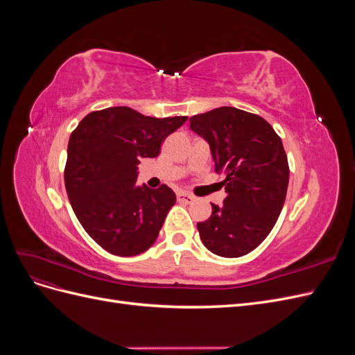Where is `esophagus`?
Here are the masks:
<instances>
[{"label":"esophagus","instance_id":"1","mask_svg":"<svg viewBox=\"0 0 355 355\" xmlns=\"http://www.w3.org/2000/svg\"><path fill=\"white\" fill-rule=\"evenodd\" d=\"M178 200L180 201V202H187V204H189V202H192L196 200V197L194 196H191V194H188V192H179L178 194Z\"/></svg>","mask_w":355,"mask_h":355}]
</instances>
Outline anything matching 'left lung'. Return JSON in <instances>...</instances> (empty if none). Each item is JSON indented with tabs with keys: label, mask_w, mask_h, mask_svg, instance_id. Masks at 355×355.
<instances>
[{
	"label": "left lung",
	"mask_w": 355,
	"mask_h": 355,
	"mask_svg": "<svg viewBox=\"0 0 355 355\" xmlns=\"http://www.w3.org/2000/svg\"><path fill=\"white\" fill-rule=\"evenodd\" d=\"M189 123L210 144L227 192L222 206L211 204V216L197 223L200 239L218 256H244L268 237L284 206L290 170L282 139L262 116L232 106Z\"/></svg>",
	"instance_id": "left-lung-1"
}]
</instances>
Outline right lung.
<instances>
[{
	"label": "right lung",
	"mask_w": 355,
	"mask_h": 355,
	"mask_svg": "<svg viewBox=\"0 0 355 355\" xmlns=\"http://www.w3.org/2000/svg\"><path fill=\"white\" fill-rule=\"evenodd\" d=\"M187 120L112 106L87 114L71 133L67 194L85 232L106 252L135 256L155 243L176 196L164 184L136 187L137 164L155 158L164 139Z\"/></svg>",
	"instance_id": "obj_1"
}]
</instances>
